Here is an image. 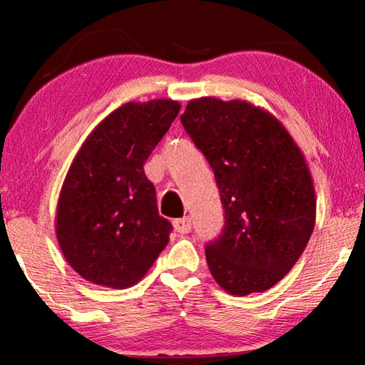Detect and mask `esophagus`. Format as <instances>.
Wrapping results in <instances>:
<instances>
[{"mask_svg":"<svg viewBox=\"0 0 365 365\" xmlns=\"http://www.w3.org/2000/svg\"><path fill=\"white\" fill-rule=\"evenodd\" d=\"M173 226L179 234H187V232H191V229H192V221H191V217L186 216V217L176 219V221L173 222Z\"/></svg>","mask_w":365,"mask_h":365,"instance_id":"1","label":"esophagus"}]
</instances>
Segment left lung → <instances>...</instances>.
<instances>
[{
	"instance_id": "8db88e82",
	"label": "left lung",
	"mask_w": 365,
	"mask_h": 365,
	"mask_svg": "<svg viewBox=\"0 0 365 365\" xmlns=\"http://www.w3.org/2000/svg\"><path fill=\"white\" fill-rule=\"evenodd\" d=\"M181 123L212 168L224 229L206 247L214 281L232 296L264 292L291 271L316 224L306 158L266 109L199 98Z\"/></svg>"
}]
</instances>
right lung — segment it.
<instances>
[{"instance_id":"right-lung-1","label":"right lung","mask_w":365,"mask_h":365,"mask_svg":"<svg viewBox=\"0 0 365 365\" xmlns=\"http://www.w3.org/2000/svg\"><path fill=\"white\" fill-rule=\"evenodd\" d=\"M173 99L126 103L86 138L64 178L56 237L69 266L86 281L126 289L146 276L169 242L144 163L176 119Z\"/></svg>"}]
</instances>
